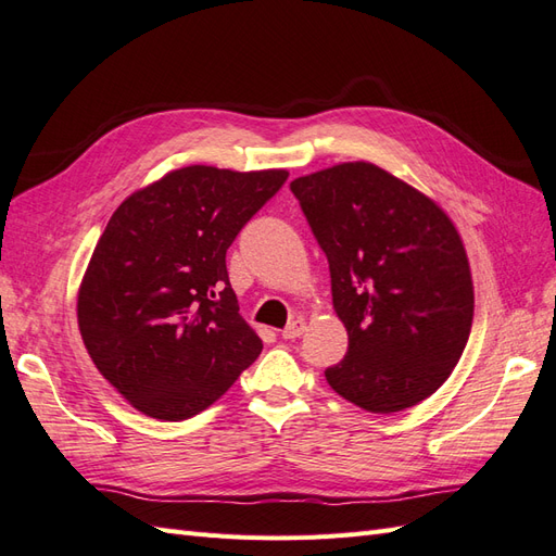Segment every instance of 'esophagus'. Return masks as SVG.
Wrapping results in <instances>:
<instances>
[{
    "mask_svg": "<svg viewBox=\"0 0 556 556\" xmlns=\"http://www.w3.org/2000/svg\"><path fill=\"white\" fill-rule=\"evenodd\" d=\"M303 331H305V321L303 319H295V321H291L287 329L281 331V338H287V340H295V338H301L303 336Z\"/></svg>",
    "mask_w": 556,
    "mask_h": 556,
    "instance_id": "obj_1",
    "label": "esophagus"
}]
</instances>
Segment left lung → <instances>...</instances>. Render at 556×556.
<instances>
[{
	"mask_svg": "<svg viewBox=\"0 0 556 556\" xmlns=\"http://www.w3.org/2000/svg\"><path fill=\"white\" fill-rule=\"evenodd\" d=\"M331 269L350 348L329 386L371 414L434 394L458 364L475 315L472 275L451 218L386 168L348 162L291 182Z\"/></svg>",
	"mask_w": 556,
	"mask_h": 556,
	"instance_id": "left-lung-1",
	"label": "left lung"
}]
</instances>
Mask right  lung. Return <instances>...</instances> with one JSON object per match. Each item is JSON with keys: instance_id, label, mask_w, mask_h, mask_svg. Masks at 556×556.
<instances>
[{"instance_id": "obj_1", "label": "right lung", "mask_w": 556, "mask_h": 556, "mask_svg": "<svg viewBox=\"0 0 556 556\" xmlns=\"http://www.w3.org/2000/svg\"><path fill=\"white\" fill-rule=\"evenodd\" d=\"M289 170L185 166L112 213L77 298L98 371L150 418L185 420L220 400L263 350L241 319L225 253Z\"/></svg>"}]
</instances>
